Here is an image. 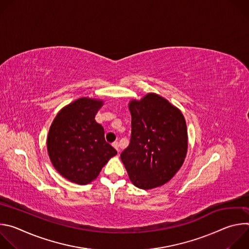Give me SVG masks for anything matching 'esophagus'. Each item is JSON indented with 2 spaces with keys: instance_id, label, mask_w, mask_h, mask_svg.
I'll return each mask as SVG.
<instances>
[{
  "instance_id": "1",
  "label": "esophagus",
  "mask_w": 249,
  "mask_h": 249,
  "mask_svg": "<svg viewBox=\"0 0 249 249\" xmlns=\"http://www.w3.org/2000/svg\"><path fill=\"white\" fill-rule=\"evenodd\" d=\"M112 146L117 150V152H119V151H120V150H119V144H118V142H117V141L113 142V143H112Z\"/></svg>"
}]
</instances>
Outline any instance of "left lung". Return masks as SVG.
Masks as SVG:
<instances>
[{
	"label": "left lung",
	"instance_id": "1",
	"mask_svg": "<svg viewBox=\"0 0 249 249\" xmlns=\"http://www.w3.org/2000/svg\"><path fill=\"white\" fill-rule=\"evenodd\" d=\"M132 133L120 158L132 183L153 189L168 182L184 162L188 137L181 111L156 93L129 102Z\"/></svg>",
	"mask_w": 249,
	"mask_h": 249
}]
</instances>
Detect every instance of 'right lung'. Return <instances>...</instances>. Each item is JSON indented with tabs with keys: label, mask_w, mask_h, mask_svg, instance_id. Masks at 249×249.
I'll return each mask as SVG.
<instances>
[{
	"label": "right lung",
	"mask_w": 249,
	"mask_h": 249,
	"mask_svg": "<svg viewBox=\"0 0 249 249\" xmlns=\"http://www.w3.org/2000/svg\"><path fill=\"white\" fill-rule=\"evenodd\" d=\"M103 105L100 99L81 97L63 107L53 120L47 151L56 170L68 180L85 185L117 154L104 139V129L94 117Z\"/></svg>",
	"instance_id": "obj_1"
}]
</instances>
